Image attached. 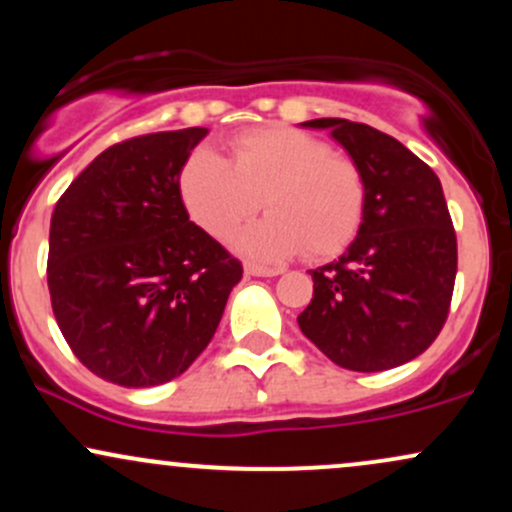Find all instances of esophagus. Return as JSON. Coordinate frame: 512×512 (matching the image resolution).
<instances>
[{"label": "esophagus", "instance_id": "obj_1", "mask_svg": "<svg viewBox=\"0 0 512 512\" xmlns=\"http://www.w3.org/2000/svg\"><path fill=\"white\" fill-rule=\"evenodd\" d=\"M245 274L248 276H276V274H281V269L262 267V264H245Z\"/></svg>", "mask_w": 512, "mask_h": 512}]
</instances>
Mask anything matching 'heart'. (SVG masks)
I'll return each instance as SVG.
<instances>
[{
  "instance_id": "obj_1",
  "label": "heart",
  "mask_w": 512,
  "mask_h": 512,
  "mask_svg": "<svg viewBox=\"0 0 512 512\" xmlns=\"http://www.w3.org/2000/svg\"><path fill=\"white\" fill-rule=\"evenodd\" d=\"M187 214L214 238H226L260 209L269 214L233 238L252 260L279 262L342 252L366 214V178L354 158L293 127H260L233 142V158L209 146L180 170Z\"/></svg>"
}]
</instances>
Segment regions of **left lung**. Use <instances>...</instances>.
<instances>
[{"label": "left lung", "mask_w": 512, "mask_h": 512, "mask_svg": "<svg viewBox=\"0 0 512 512\" xmlns=\"http://www.w3.org/2000/svg\"><path fill=\"white\" fill-rule=\"evenodd\" d=\"M330 129L366 178V214L339 260L310 269L298 327L337 366L378 373L424 354L448 317L457 238L438 175L404 144L342 117Z\"/></svg>", "instance_id": "1"}]
</instances>
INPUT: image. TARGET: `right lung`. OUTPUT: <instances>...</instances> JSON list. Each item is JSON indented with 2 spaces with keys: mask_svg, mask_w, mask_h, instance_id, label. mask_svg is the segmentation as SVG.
<instances>
[{
  "mask_svg": "<svg viewBox=\"0 0 512 512\" xmlns=\"http://www.w3.org/2000/svg\"><path fill=\"white\" fill-rule=\"evenodd\" d=\"M207 127L110 146L50 221L48 289L74 356L98 378L154 387L207 349L243 264L190 221L180 170Z\"/></svg>",
  "mask_w": 512,
  "mask_h": 512,
  "instance_id": "add662e5",
  "label": "right lung"
}]
</instances>
